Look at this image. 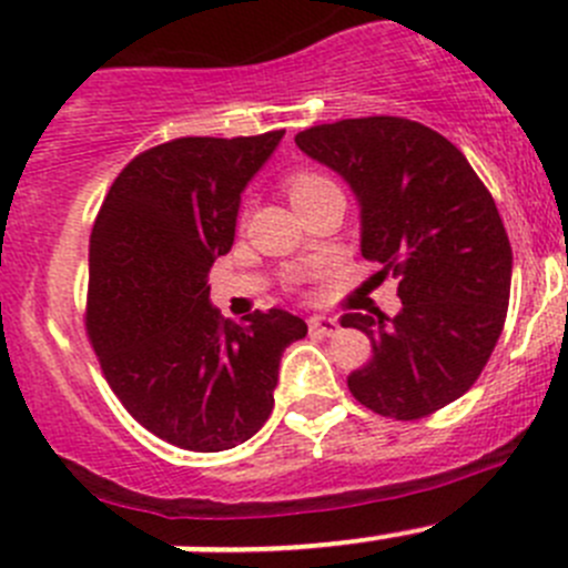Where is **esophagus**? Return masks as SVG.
<instances>
[{
	"label": "esophagus",
	"instance_id": "34e87169",
	"mask_svg": "<svg viewBox=\"0 0 568 568\" xmlns=\"http://www.w3.org/2000/svg\"><path fill=\"white\" fill-rule=\"evenodd\" d=\"M307 327H311V333L316 335H333L335 329H338V322L329 316H311L307 318Z\"/></svg>",
	"mask_w": 568,
	"mask_h": 568
}]
</instances>
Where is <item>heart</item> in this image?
I'll use <instances>...</instances> for the list:
<instances>
[{"instance_id":"b5f03b06","label":"heart","mask_w":568,"mask_h":568,"mask_svg":"<svg viewBox=\"0 0 568 568\" xmlns=\"http://www.w3.org/2000/svg\"><path fill=\"white\" fill-rule=\"evenodd\" d=\"M285 191H288L294 207L305 205L307 200L318 194H327V191H338V185L327 178V174L311 172V169H300V172H291L285 178Z\"/></svg>"}]
</instances>
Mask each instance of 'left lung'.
<instances>
[{
  "instance_id": "8db88e82",
  "label": "left lung",
  "mask_w": 568,
  "mask_h": 568,
  "mask_svg": "<svg viewBox=\"0 0 568 568\" xmlns=\"http://www.w3.org/2000/svg\"><path fill=\"white\" fill-rule=\"evenodd\" d=\"M296 146L349 183L363 257L399 280L394 318L341 316L374 352L346 377L352 396L396 422L442 410L480 377L508 316L514 252L494 196L453 141L399 115L311 126Z\"/></svg>"
}]
</instances>
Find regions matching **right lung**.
I'll return each mask as SVG.
<instances>
[{"label": "right lung", "instance_id": "obj_1", "mask_svg": "<svg viewBox=\"0 0 568 568\" xmlns=\"http://www.w3.org/2000/svg\"><path fill=\"white\" fill-rule=\"evenodd\" d=\"M283 135L152 146L121 169L93 222L88 338L126 413L180 449L222 453L255 436L285 346L307 335L280 307L230 322L207 285L233 246L241 191Z\"/></svg>", "mask_w": 568, "mask_h": 568}]
</instances>
